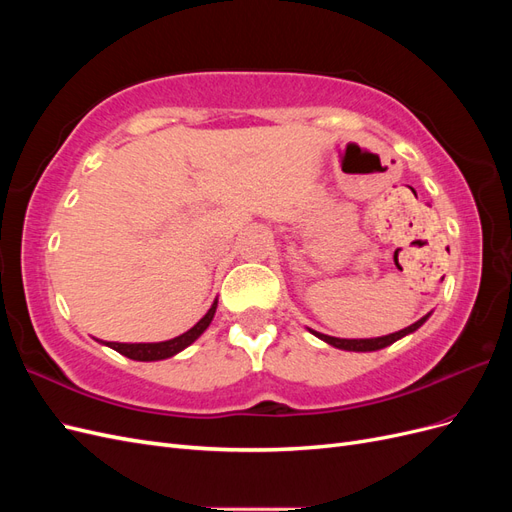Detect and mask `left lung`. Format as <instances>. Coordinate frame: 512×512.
<instances>
[{"label":"left lung","instance_id":"obj_1","mask_svg":"<svg viewBox=\"0 0 512 512\" xmlns=\"http://www.w3.org/2000/svg\"><path fill=\"white\" fill-rule=\"evenodd\" d=\"M427 318H429V314L423 316L421 320H416L414 324H410V327L397 331V333L382 335V337H371V339H339V337L324 335V333H318V331H312V329H309V331H312L316 337H320L322 342H327V344H331L333 348H339V350H348V352H374V350H382V348H386V346L395 344L397 339H401V337H406V335L414 333Z\"/></svg>","mask_w":512,"mask_h":512}]
</instances>
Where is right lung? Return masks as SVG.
I'll return each instance as SVG.
<instances>
[{"instance_id": "1", "label": "right lung", "mask_w": 512, "mask_h": 512, "mask_svg": "<svg viewBox=\"0 0 512 512\" xmlns=\"http://www.w3.org/2000/svg\"><path fill=\"white\" fill-rule=\"evenodd\" d=\"M215 307H218V299L213 301V305L209 307V312L200 318L190 331H185L179 337L168 339V342H158V344H119V342H102L104 346L117 350L119 354L128 356L132 361H162L168 359V356H175L177 352H181L183 348H188L190 344H194L196 339L207 331V327L211 324L213 316H215Z\"/></svg>"}]
</instances>
